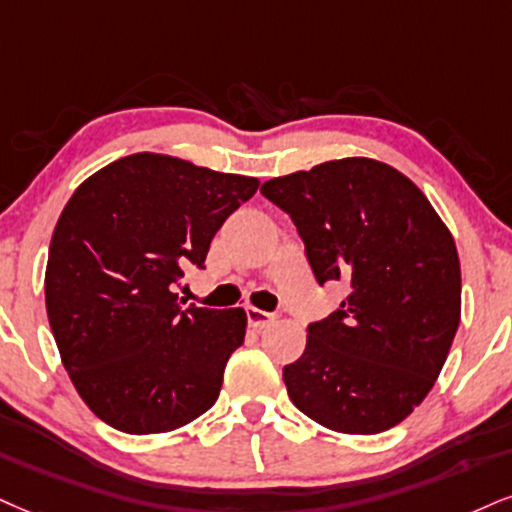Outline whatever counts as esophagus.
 Masks as SVG:
<instances>
[{"mask_svg": "<svg viewBox=\"0 0 512 512\" xmlns=\"http://www.w3.org/2000/svg\"><path fill=\"white\" fill-rule=\"evenodd\" d=\"M246 320H249V325L254 327V330H263V327H268V325L275 323L277 315L261 311V308L249 306V308H246Z\"/></svg>", "mask_w": 512, "mask_h": 512, "instance_id": "34e87169", "label": "esophagus"}]
</instances>
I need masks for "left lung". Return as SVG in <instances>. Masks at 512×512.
Masks as SVG:
<instances>
[{
	"mask_svg": "<svg viewBox=\"0 0 512 512\" xmlns=\"http://www.w3.org/2000/svg\"><path fill=\"white\" fill-rule=\"evenodd\" d=\"M261 192L294 220L315 280L351 287L282 370L289 399L332 432L399 425L430 394L460 323L449 227L413 180L365 156L296 170Z\"/></svg>",
	"mask_w": 512,
	"mask_h": 512,
	"instance_id": "obj_1",
	"label": "left lung"
}]
</instances>
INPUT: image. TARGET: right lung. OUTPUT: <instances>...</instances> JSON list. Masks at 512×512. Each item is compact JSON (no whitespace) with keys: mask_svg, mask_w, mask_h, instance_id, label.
<instances>
[{"mask_svg":"<svg viewBox=\"0 0 512 512\" xmlns=\"http://www.w3.org/2000/svg\"><path fill=\"white\" fill-rule=\"evenodd\" d=\"M261 182L166 154H130L90 175L61 211L44 301L61 363L87 408L125 434L185 427L213 406L244 308H182L187 266Z\"/></svg>","mask_w":512,"mask_h":512,"instance_id":"add662e5","label":"right lung"}]
</instances>
